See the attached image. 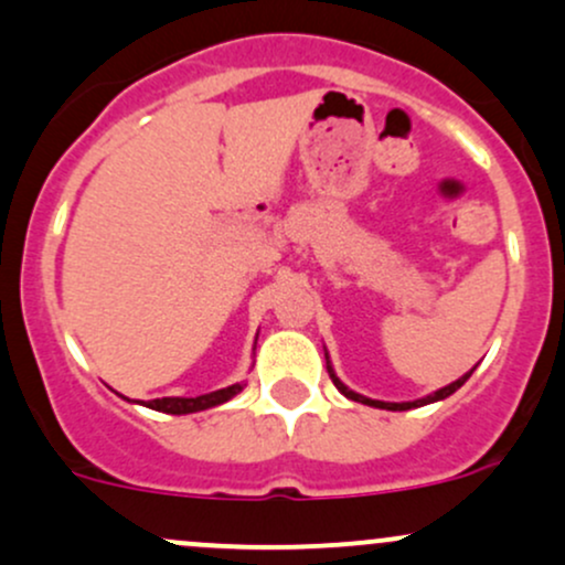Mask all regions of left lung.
Instances as JSON below:
<instances>
[{"mask_svg": "<svg viewBox=\"0 0 565 565\" xmlns=\"http://www.w3.org/2000/svg\"><path fill=\"white\" fill-rule=\"evenodd\" d=\"M324 356H327V353H324ZM327 373H330L332 383H334V386H338V392H340V394L349 396V399H353V402H362V405L381 407V411H411V407H424V405H431V402H439V399H445V396H450L454 392H458V388H461L463 383L469 381V375H472V373H467L463 377H458V381L450 383V386H445V388H439V392H434V394H429V396H424V399H415V402H377V399H370V396H362V394L351 392V388L345 386V383L340 381L338 375H334V370H332V364H330V356H327Z\"/></svg>", "mask_w": 565, "mask_h": 565, "instance_id": "obj_1", "label": "left lung"}]
</instances>
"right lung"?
Segmentation results:
<instances>
[{
	"mask_svg": "<svg viewBox=\"0 0 565 565\" xmlns=\"http://www.w3.org/2000/svg\"><path fill=\"white\" fill-rule=\"evenodd\" d=\"M241 388L244 386H241V383H235V386L220 388V392H212V394L190 396V399L188 396H163V399L147 402V407H152V411H160V413H171V415L198 413V411H209V407H216V405H222V402L233 399Z\"/></svg>",
	"mask_w": 565,
	"mask_h": 565,
	"instance_id": "1",
	"label": "right lung"
}]
</instances>
